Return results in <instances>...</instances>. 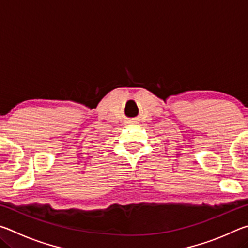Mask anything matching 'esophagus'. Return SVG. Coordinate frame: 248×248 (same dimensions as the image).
Returning <instances> with one entry per match:
<instances>
[{
    "label": "esophagus",
    "instance_id": "esophagus-1",
    "mask_svg": "<svg viewBox=\"0 0 248 248\" xmlns=\"http://www.w3.org/2000/svg\"><path fill=\"white\" fill-rule=\"evenodd\" d=\"M136 123H137L136 119H128V120H127V124H134Z\"/></svg>",
    "mask_w": 248,
    "mask_h": 248
}]
</instances>
